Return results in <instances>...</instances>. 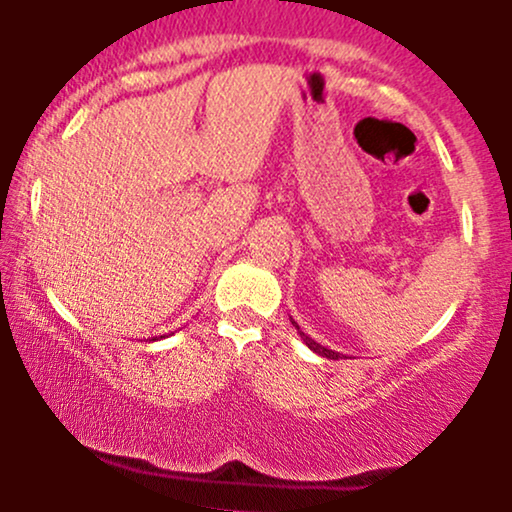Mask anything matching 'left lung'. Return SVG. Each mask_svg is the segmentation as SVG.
I'll return each mask as SVG.
<instances>
[{
  "instance_id": "8db88e82",
  "label": "left lung",
  "mask_w": 512,
  "mask_h": 512,
  "mask_svg": "<svg viewBox=\"0 0 512 512\" xmlns=\"http://www.w3.org/2000/svg\"><path fill=\"white\" fill-rule=\"evenodd\" d=\"M291 325H293V327H296V330H298V334H301L303 344H305V346H308V349H310V351H315V354H317V356H325V358H332V361H339V358H342V354H339V351H332V349H327V346L317 344L313 337H308V334H305V332H301V327H298V322H296V320H293V317H291Z\"/></svg>"
}]
</instances>
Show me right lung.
Returning <instances> with one entry per match:
<instances>
[{
    "mask_svg": "<svg viewBox=\"0 0 512 512\" xmlns=\"http://www.w3.org/2000/svg\"><path fill=\"white\" fill-rule=\"evenodd\" d=\"M163 337H166V334H161V339H163Z\"/></svg>",
    "mask_w": 512,
    "mask_h": 512,
    "instance_id": "right-lung-1",
    "label": "right lung"
}]
</instances>
